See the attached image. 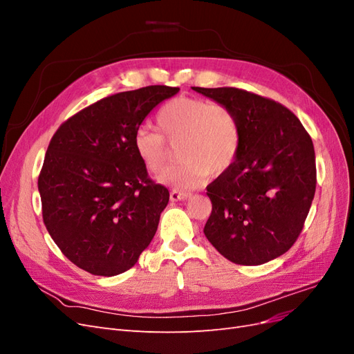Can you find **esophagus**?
I'll use <instances>...</instances> for the list:
<instances>
[{"mask_svg": "<svg viewBox=\"0 0 354 354\" xmlns=\"http://www.w3.org/2000/svg\"><path fill=\"white\" fill-rule=\"evenodd\" d=\"M169 198L173 202H177V201H185L187 198H190V194H186V192H178V190H173L169 194Z\"/></svg>", "mask_w": 354, "mask_h": 354, "instance_id": "34e87169", "label": "esophagus"}]
</instances>
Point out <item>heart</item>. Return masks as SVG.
<instances>
[{
    "mask_svg": "<svg viewBox=\"0 0 354 354\" xmlns=\"http://www.w3.org/2000/svg\"><path fill=\"white\" fill-rule=\"evenodd\" d=\"M159 131L138 128L133 137L137 158L151 173L167 164L169 146L176 145L177 162L158 181L180 190L198 187L205 176L217 177L233 165L241 149V124L229 108L199 97H176L156 115Z\"/></svg>",
    "mask_w": 354,
    "mask_h": 354,
    "instance_id": "b5f03b06",
    "label": "heart"
}]
</instances>
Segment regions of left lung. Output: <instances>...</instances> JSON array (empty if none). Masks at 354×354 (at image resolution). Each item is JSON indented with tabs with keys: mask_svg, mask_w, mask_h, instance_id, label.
I'll return each instance as SVG.
<instances>
[{
	"mask_svg": "<svg viewBox=\"0 0 354 354\" xmlns=\"http://www.w3.org/2000/svg\"><path fill=\"white\" fill-rule=\"evenodd\" d=\"M192 88L229 108L242 133L233 165L207 187L212 211L203 233L232 263L274 260L299 236L315 198L312 138L274 100L234 87Z\"/></svg>",
	"mask_w": 354,
	"mask_h": 354,
	"instance_id": "1",
	"label": "left lung"
}]
</instances>
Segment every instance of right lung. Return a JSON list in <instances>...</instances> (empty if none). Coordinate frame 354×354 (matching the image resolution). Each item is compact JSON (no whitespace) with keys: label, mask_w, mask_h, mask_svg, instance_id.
Here are the masks:
<instances>
[{"label":"right lung","mask_w":354,"mask_h":354,"mask_svg":"<svg viewBox=\"0 0 354 354\" xmlns=\"http://www.w3.org/2000/svg\"><path fill=\"white\" fill-rule=\"evenodd\" d=\"M177 87L149 85L93 103L53 136L38 177L42 218L60 251L97 276L127 272L169 201L137 158L134 133Z\"/></svg>","instance_id":"right-lung-1"}]
</instances>
